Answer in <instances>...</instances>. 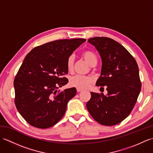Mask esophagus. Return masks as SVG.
Listing matches in <instances>:
<instances>
[{"label": "esophagus", "instance_id": "esophagus-1", "mask_svg": "<svg viewBox=\"0 0 153 153\" xmlns=\"http://www.w3.org/2000/svg\"><path fill=\"white\" fill-rule=\"evenodd\" d=\"M76 89H77V91L78 92V93H79V92H81V91H83L82 89H80V88H77Z\"/></svg>", "mask_w": 153, "mask_h": 153}]
</instances>
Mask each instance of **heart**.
I'll list each match as a JSON object with an SVG mask.
<instances>
[{"mask_svg":"<svg viewBox=\"0 0 153 153\" xmlns=\"http://www.w3.org/2000/svg\"><path fill=\"white\" fill-rule=\"evenodd\" d=\"M82 57L88 64L91 66H95L97 63V55L91 51H84L82 53ZM75 58L73 54L70 55L66 60V68L69 71H71L74 69ZM93 78L88 76H82V75H76L71 77L70 79V85L77 88L85 89L88 87L93 82Z\"/></svg>","mask_w":153,"mask_h":153,"instance_id":"1","label":"heart"}]
</instances>
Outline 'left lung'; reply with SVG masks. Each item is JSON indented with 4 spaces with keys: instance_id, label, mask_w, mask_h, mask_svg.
Returning a JSON list of instances; mask_svg holds the SVG:
<instances>
[{
    "instance_id": "1",
    "label": "left lung",
    "mask_w": 153,
    "mask_h": 153,
    "mask_svg": "<svg viewBox=\"0 0 153 153\" xmlns=\"http://www.w3.org/2000/svg\"><path fill=\"white\" fill-rule=\"evenodd\" d=\"M102 59L100 76L96 83L106 87L107 95L91 92L86 104L90 114L104 126L116 125L132 111L140 93L141 83L135 58L121 44L105 37L88 39Z\"/></svg>"
}]
</instances>
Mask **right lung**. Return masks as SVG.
<instances>
[{
	"label": "right lung",
	"mask_w": 153,
	"mask_h": 153,
	"mask_svg": "<svg viewBox=\"0 0 153 153\" xmlns=\"http://www.w3.org/2000/svg\"><path fill=\"white\" fill-rule=\"evenodd\" d=\"M85 39H61L33 48L15 77V105L25 121L37 128H48L59 122L76 89L57 91L68 83L66 60Z\"/></svg>",
	"instance_id": "1"
}]
</instances>
